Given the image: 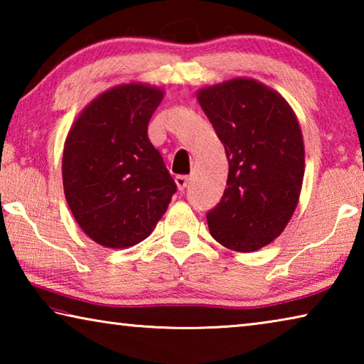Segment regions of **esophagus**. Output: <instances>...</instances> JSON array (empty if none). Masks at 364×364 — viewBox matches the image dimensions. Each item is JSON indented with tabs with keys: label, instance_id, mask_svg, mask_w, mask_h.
I'll use <instances>...</instances> for the list:
<instances>
[{
	"label": "esophagus",
	"instance_id": "1",
	"mask_svg": "<svg viewBox=\"0 0 364 364\" xmlns=\"http://www.w3.org/2000/svg\"><path fill=\"white\" fill-rule=\"evenodd\" d=\"M175 183H176V186H178V189H180V191L186 189V186L189 184V176H186V175H178V176L175 178Z\"/></svg>",
	"mask_w": 364,
	"mask_h": 364
}]
</instances>
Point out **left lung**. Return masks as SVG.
<instances>
[{
    "label": "left lung",
    "instance_id": "obj_1",
    "mask_svg": "<svg viewBox=\"0 0 364 364\" xmlns=\"http://www.w3.org/2000/svg\"><path fill=\"white\" fill-rule=\"evenodd\" d=\"M225 146L228 181L207 213L217 242L254 252L284 231L297 207L305 147L297 117L278 91L254 78H232L197 93Z\"/></svg>",
    "mask_w": 364,
    "mask_h": 364
}]
</instances>
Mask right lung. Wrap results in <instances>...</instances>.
I'll return each instance as SVG.
<instances>
[{"label": "right lung", "mask_w": 364, "mask_h": 364, "mask_svg": "<svg viewBox=\"0 0 364 364\" xmlns=\"http://www.w3.org/2000/svg\"><path fill=\"white\" fill-rule=\"evenodd\" d=\"M164 91L127 83L86 106L67 134L63 156L65 200L88 237L127 249L154 231L176 193L147 125Z\"/></svg>", "instance_id": "obj_1"}]
</instances>
